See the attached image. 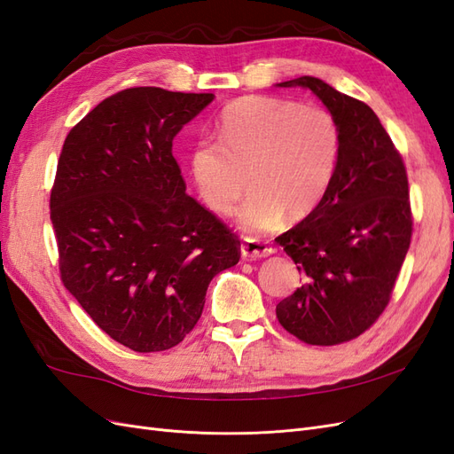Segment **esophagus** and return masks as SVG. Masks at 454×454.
Segmentation results:
<instances>
[{
    "label": "esophagus",
    "mask_w": 454,
    "mask_h": 454,
    "mask_svg": "<svg viewBox=\"0 0 454 454\" xmlns=\"http://www.w3.org/2000/svg\"><path fill=\"white\" fill-rule=\"evenodd\" d=\"M240 252H242V257L254 259V261H255V259H263V257L274 254V248H272L270 244H267V242H263V240L246 237V239L242 240V244H240Z\"/></svg>",
    "instance_id": "1"
}]
</instances>
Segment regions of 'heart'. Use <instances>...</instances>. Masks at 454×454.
Returning <instances> with one entry per match:
<instances>
[{"instance_id":"obj_1","label":"heart","mask_w":454,"mask_h":454,"mask_svg":"<svg viewBox=\"0 0 454 454\" xmlns=\"http://www.w3.org/2000/svg\"><path fill=\"white\" fill-rule=\"evenodd\" d=\"M217 136L191 149V174L206 206L222 214L252 185L240 210L246 229H272L282 215L290 222L310 215L335 180L340 130L324 107L242 96L223 107Z\"/></svg>"}]
</instances>
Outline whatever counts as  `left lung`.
Listing matches in <instances>:
<instances>
[{
    "label": "left lung",
    "mask_w": 454,
    "mask_h": 454,
    "mask_svg": "<svg viewBox=\"0 0 454 454\" xmlns=\"http://www.w3.org/2000/svg\"><path fill=\"white\" fill-rule=\"evenodd\" d=\"M278 87L310 89L340 130L327 195L277 239L303 274L301 287L277 305L278 322L307 345L333 347L360 337L388 307L413 235L407 170L365 102L309 75Z\"/></svg>",
    "instance_id": "left-lung-1"
}]
</instances>
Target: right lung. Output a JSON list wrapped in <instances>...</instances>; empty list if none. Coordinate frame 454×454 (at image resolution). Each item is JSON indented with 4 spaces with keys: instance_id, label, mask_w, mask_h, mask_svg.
<instances>
[{
    "instance_id": "obj_1",
    "label": "right lung",
    "mask_w": 454,
    "mask_h": 454,
    "mask_svg": "<svg viewBox=\"0 0 454 454\" xmlns=\"http://www.w3.org/2000/svg\"><path fill=\"white\" fill-rule=\"evenodd\" d=\"M212 92L125 89L66 136L51 189L60 278L102 332L134 352L176 347L240 240L185 193L174 136Z\"/></svg>"
}]
</instances>
